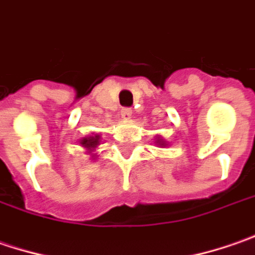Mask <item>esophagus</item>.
<instances>
[{"label":"esophagus","instance_id":"1","mask_svg":"<svg viewBox=\"0 0 255 255\" xmlns=\"http://www.w3.org/2000/svg\"><path fill=\"white\" fill-rule=\"evenodd\" d=\"M131 117H132V111H131L129 108H123V110H121V118H123V120L128 121V120H131Z\"/></svg>","mask_w":255,"mask_h":255}]
</instances>
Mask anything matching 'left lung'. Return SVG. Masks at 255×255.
<instances>
[{"mask_svg":"<svg viewBox=\"0 0 255 255\" xmlns=\"http://www.w3.org/2000/svg\"><path fill=\"white\" fill-rule=\"evenodd\" d=\"M155 144H157L158 147H167V145H168V142L162 138V137H157V138H155Z\"/></svg>","mask_w":255,"mask_h":255,"instance_id":"obj_1","label":"left lung"}]
</instances>
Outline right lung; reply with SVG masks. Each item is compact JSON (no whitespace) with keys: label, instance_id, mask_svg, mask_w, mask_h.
Here are the masks:
<instances>
[{"label":"right lung","instance_id":"right-lung-1","mask_svg":"<svg viewBox=\"0 0 255 255\" xmlns=\"http://www.w3.org/2000/svg\"><path fill=\"white\" fill-rule=\"evenodd\" d=\"M100 144H101V134H91V135H87V137L80 139V145L87 149L85 152L90 154L93 160H97V157H98L94 151Z\"/></svg>","mask_w":255,"mask_h":255}]
</instances>
